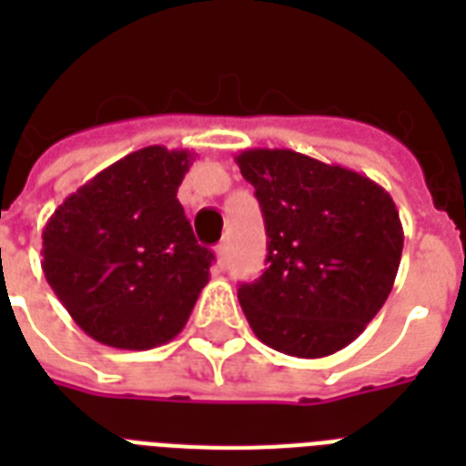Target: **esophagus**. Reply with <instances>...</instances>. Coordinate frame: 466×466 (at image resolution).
<instances>
[{
  "label": "esophagus",
  "instance_id": "34e87169",
  "mask_svg": "<svg viewBox=\"0 0 466 466\" xmlns=\"http://www.w3.org/2000/svg\"><path fill=\"white\" fill-rule=\"evenodd\" d=\"M215 256H218V268L222 270L227 266V244H219V247L215 248Z\"/></svg>",
  "mask_w": 466,
  "mask_h": 466
}]
</instances>
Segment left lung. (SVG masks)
<instances>
[{
  "mask_svg": "<svg viewBox=\"0 0 466 466\" xmlns=\"http://www.w3.org/2000/svg\"><path fill=\"white\" fill-rule=\"evenodd\" d=\"M237 164L268 237V268L237 292L256 339L295 358L346 348L394 288L404 248L397 205L368 176L292 149H244Z\"/></svg>",
  "mask_w": 466,
  "mask_h": 466,
  "instance_id": "8db88e82",
  "label": "left lung"
}]
</instances>
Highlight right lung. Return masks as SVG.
Listing matches in <instances>:
<instances>
[{"label":"right lung","mask_w":466,"mask_h":466,"mask_svg":"<svg viewBox=\"0 0 466 466\" xmlns=\"http://www.w3.org/2000/svg\"><path fill=\"white\" fill-rule=\"evenodd\" d=\"M193 155L137 149L76 188L43 229V273L91 339L123 350L164 346L183 331L208 280L200 247L178 203Z\"/></svg>","instance_id":"right-lung-1"}]
</instances>
